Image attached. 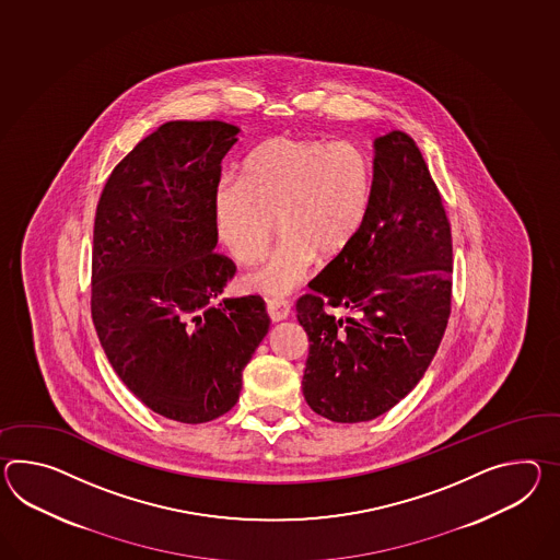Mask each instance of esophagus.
Instances as JSON below:
<instances>
[{"label": "esophagus", "mask_w": 560, "mask_h": 560, "mask_svg": "<svg viewBox=\"0 0 560 560\" xmlns=\"http://www.w3.org/2000/svg\"><path fill=\"white\" fill-rule=\"evenodd\" d=\"M267 314L273 322H283L287 315L291 314V303L281 298H269L267 300Z\"/></svg>", "instance_id": "esophagus-1"}]
</instances>
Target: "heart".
I'll return each instance as SVG.
<instances>
[{"instance_id": "heart-1", "label": "heart", "mask_w": 560, "mask_h": 560, "mask_svg": "<svg viewBox=\"0 0 560 560\" xmlns=\"http://www.w3.org/2000/svg\"><path fill=\"white\" fill-rule=\"evenodd\" d=\"M372 162L352 141L279 136L250 151L243 178L214 191V222L232 257H259L283 229L248 283L285 293L301 283L315 257L334 259L352 245L369 217Z\"/></svg>"}]
</instances>
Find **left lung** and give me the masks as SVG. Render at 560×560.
I'll list each match as a JSON object with an SVG mask.
<instances>
[{
  "instance_id": "8db88e82",
  "label": "left lung",
  "mask_w": 560,
  "mask_h": 560,
  "mask_svg": "<svg viewBox=\"0 0 560 560\" xmlns=\"http://www.w3.org/2000/svg\"><path fill=\"white\" fill-rule=\"evenodd\" d=\"M374 148L366 222L298 301L303 396L334 423L372 421L409 395L451 315V224L423 153L402 131Z\"/></svg>"
}]
</instances>
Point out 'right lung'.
Masks as SVG:
<instances>
[{"label": "right lung", "mask_w": 560, "mask_h": 560, "mask_svg": "<svg viewBox=\"0 0 560 560\" xmlns=\"http://www.w3.org/2000/svg\"><path fill=\"white\" fill-rule=\"evenodd\" d=\"M238 127L170 121L110 172L96 205L91 315L110 366L153 412L208 423L236 405L269 331L259 295L224 300L214 191Z\"/></svg>", "instance_id": "1"}]
</instances>
